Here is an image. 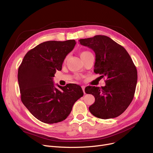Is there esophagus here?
Wrapping results in <instances>:
<instances>
[{"label": "esophagus", "mask_w": 153, "mask_h": 153, "mask_svg": "<svg viewBox=\"0 0 153 153\" xmlns=\"http://www.w3.org/2000/svg\"><path fill=\"white\" fill-rule=\"evenodd\" d=\"M82 91H83L84 94H85V86L82 85Z\"/></svg>", "instance_id": "obj_1"}]
</instances>
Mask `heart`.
<instances>
[{
	"label": "heart",
	"instance_id": "obj_1",
	"mask_svg": "<svg viewBox=\"0 0 153 153\" xmlns=\"http://www.w3.org/2000/svg\"><path fill=\"white\" fill-rule=\"evenodd\" d=\"M87 52H88V51H84V52H82L81 53V54H85V53H87Z\"/></svg>",
	"mask_w": 153,
	"mask_h": 153
}]
</instances>
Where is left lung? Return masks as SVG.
<instances>
[{
	"label": "left lung",
	"mask_w": 153,
	"mask_h": 153,
	"mask_svg": "<svg viewBox=\"0 0 153 153\" xmlns=\"http://www.w3.org/2000/svg\"><path fill=\"white\" fill-rule=\"evenodd\" d=\"M79 41L95 52L94 72L106 78L105 86L85 88L86 94L95 97L89 111L103 119L120 116L132 102L136 91L137 72L132 59L123 46L108 36L97 35Z\"/></svg>",
	"instance_id": "1"
}]
</instances>
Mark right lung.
Here are the masks:
<instances>
[{
  "label": "right lung",
  "mask_w": 153,
  "mask_h": 153,
  "mask_svg": "<svg viewBox=\"0 0 153 153\" xmlns=\"http://www.w3.org/2000/svg\"><path fill=\"white\" fill-rule=\"evenodd\" d=\"M76 42L51 41L37 45L24 56L18 69V82L24 105L42 123L61 122L71 113L72 106L83 94L80 85L57 84L53 77L62 69V63Z\"/></svg>",
  "instance_id": "1"
}]
</instances>
